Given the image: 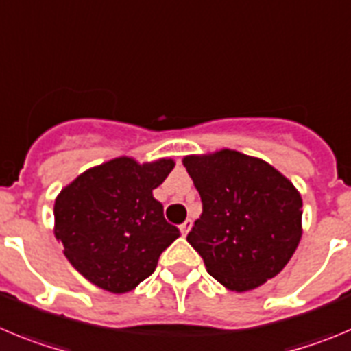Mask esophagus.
Here are the masks:
<instances>
[{
    "instance_id": "esophagus-1",
    "label": "esophagus",
    "mask_w": 351,
    "mask_h": 351,
    "mask_svg": "<svg viewBox=\"0 0 351 351\" xmlns=\"http://www.w3.org/2000/svg\"><path fill=\"white\" fill-rule=\"evenodd\" d=\"M191 227H192V220L187 219V220H185V222L182 223V226H180V230H182V234L187 236V232H189V230H191Z\"/></svg>"
}]
</instances>
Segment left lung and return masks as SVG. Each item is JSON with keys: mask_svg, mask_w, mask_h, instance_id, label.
Wrapping results in <instances>:
<instances>
[{"mask_svg": "<svg viewBox=\"0 0 351 351\" xmlns=\"http://www.w3.org/2000/svg\"><path fill=\"white\" fill-rule=\"evenodd\" d=\"M182 162L203 201L187 241L208 273L232 292L276 276L302 236V199L293 183L266 160L230 148Z\"/></svg>", "mask_w": 351, "mask_h": 351, "instance_id": "1", "label": "left lung"}]
</instances>
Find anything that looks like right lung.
<instances>
[{
  "label": "right lung",
  "mask_w": 351,
  "mask_h": 351,
  "mask_svg": "<svg viewBox=\"0 0 351 351\" xmlns=\"http://www.w3.org/2000/svg\"><path fill=\"white\" fill-rule=\"evenodd\" d=\"M175 168L173 159L140 164L122 156L87 169L53 204V234L71 266L112 293L136 289L180 230L164 219L154 197Z\"/></svg>",
  "instance_id": "obj_1"
}]
</instances>
